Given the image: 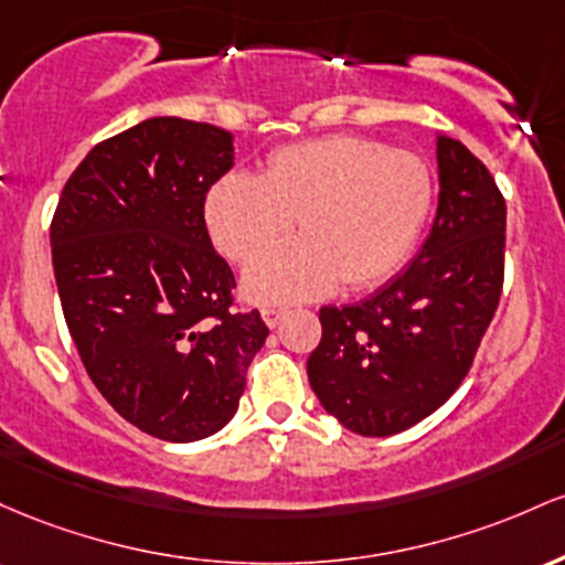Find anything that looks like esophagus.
<instances>
[{"mask_svg": "<svg viewBox=\"0 0 565 565\" xmlns=\"http://www.w3.org/2000/svg\"><path fill=\"white\" fill-rule=\"evenodd\" d=\"M285 315H288V309H282V307H266V309H262L264 322H266V326H269V328L280 326V322L285 320Z\"/></svg>", "mask_w": 565, "mask_h": 565, "instance_id": "esophagus-1", "label": "esophagus"}]
</instances>
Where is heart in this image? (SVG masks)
I'll list each match as a JSON object with an SVG mask.
<instances>
[{
	"instance_id": "obj_1",
	"label": "heart",
	"mask_w": 565,
	"mask_h": 565,
	"mask_svg": "<svg viewBox=\"0 0 565 565\" xmlns=\"http://www.w3.org/2000/svg\"><path fill=\"white\" fill-rule=\"evenodd\" d=\"M433 175L414 151L331 136L275 151L264 175L234 170L211 186L205 221L232 262H250L299 221V239L245 271V296L301 301L335 282L365 288L395 275L419 243Z\"/></svg>"
}]
</instances>
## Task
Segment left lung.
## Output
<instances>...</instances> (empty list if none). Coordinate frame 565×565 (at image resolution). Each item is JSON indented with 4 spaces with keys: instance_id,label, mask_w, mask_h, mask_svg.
Instances as JSON below:
<instances>
[{
    "instance_id": "left-lung-1",
    "label": "left lung",
    "mask_w": 565,
    "mask_h": 565,
    "mask_svg": "<svg viewBox=\"0 0 565 565\" xmlns=\"http://www.w3.org/2000/svg\"><path fill=\"white\" fill-rule=\"evenodd\" d=\"M435 221L408 269L363 301L320 309L309 384L354 435H397L440 408L465 382L502 296V192L465 143L435 136Z\"/></svg>"
}]
</instances>
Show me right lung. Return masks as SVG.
I'll return each instance as SVG.
<instances>
[{"label":"right lung","instance_id":"right-lung-1","mask_svg":"<svg viewBox=\"0 0 565 565\" xmlns=\"http://www.w3.org/2000/svg\"><path fill=\"white\" fill-rule=\"evenodd\" d=\"M234 136L151 117L98 143L63 186L50 226L63 317L87 376L122 419L194 443L237 414L269 328L232 312L234 275L213 250L205 194Z\"/></svg>","mask_w":565,"mask_h":565}]
</instances>
